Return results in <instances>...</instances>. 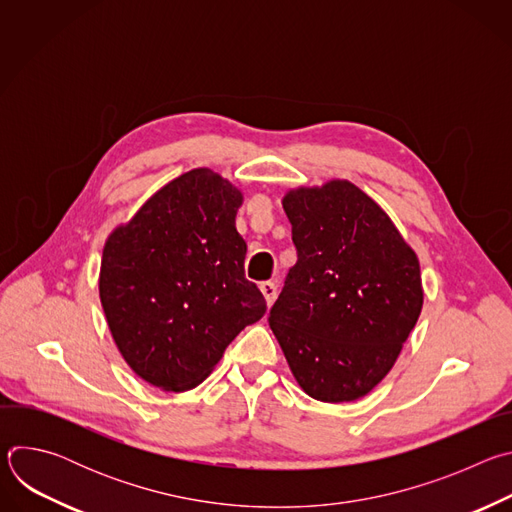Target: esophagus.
<instances>
[{
	"label": "esophagus",
	"mask_w": 512,
	"mask_h": 512,
	"mask_svg": "<svg viewBox=\"0 0 512 512\" xmlns=\"http://www.w3.org/2000/svg\"><path fill=\"white\" fill-rule=\"evenodd\" d=\"M259 289H261V294L265 296L267 306H271V304L275 302V298H277V285H275L273 281H263V283L259 285Z\"/></svg>",
	"instance_id": "esophagus-1"
}]
</instances>
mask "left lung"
Listing matches in <instances>:
<instances>
[{
	"instance_id": "obj_1",
	"label": "left lung",
	"mask_w": 512,
	"mask_h": 512,
	"mask_svg": "<svg viewBox=\"0 0 512 512\" xmlns=\"http://www.w3.org/2000/svg\"><path fill=\"white\" fill-rule=\"evenodd\" d=\"M298 261L269 326L300 387L324 403L377 387L423 306L419 259L387 212L348 180L283 196Z\"/></svg>"
}]
</instances>
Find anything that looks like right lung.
<instances>
[{"label":"right lung","mask_w":512,"mask_h":512,"mask_svg":"<svg viewBox=\"0 0 512 512\" xmlns=\"http://www.w3.org/2000/svg\"><path fill=\"white\" fill-rule=\"evenodd\" d=\"M243 194L208 168L158 190L103 249L99 294L125 362L154 387L200 385L267 304L245 277Z\"/></svg>","instance_id":"1"}]
</instances>
